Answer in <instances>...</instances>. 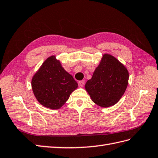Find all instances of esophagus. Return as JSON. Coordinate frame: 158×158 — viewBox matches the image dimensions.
I'll use <instances>...</instances> for the list:
<instances>
[{
	"label": "esophagus",
	"mask_w": 158,
	"mask_h": 158,
	"mask_svg": "<svg viewBox=\"0 0 158 158\" xmlns=\"http://www.w3.org/2000/svg\"><path fill=\"white\" fill-rule=\"evenodd\" d=\"M85 80H80V81L78 82V85L80 86H84V85H85Z\"/></svg>",
	"instance_id": "esophagus-1"
}]
</instances>
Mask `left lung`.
<instances>
[{
	"mask_svg": "<svg viewBox=\"0 0 158 158\" xmlns=\"http://www.w3.org/2000/svg\"><path fill=\"white\" fill-rule=\"evenodd\" d=\"M127 69L113 56L105 54L85 89L93 101L98 106L108 107L117 103L127 88Z\"/></svg>",
	"mask_w": 158,
	"mask_h": 158,
	"instance_id": "left-lung-1",
	"label": "left lung"
}]
</instances>
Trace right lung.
<instances>
[{"instance_id": "add662e5", "label": "right lung", "mask_w": 158, "mask_h": 158, "mask_svg": "<svg viewBox=\"0 0 158 158\" xmlns=\"http://www.w3.org/2000/svg\"><path fill=\"white\" fill-rule=\"evenodd\" d=\"M31 87L38 102L46 107L57 110L77 89L78 83L62 68L55 56H51L33 76Z\"/></svg>"}]
</instances>
